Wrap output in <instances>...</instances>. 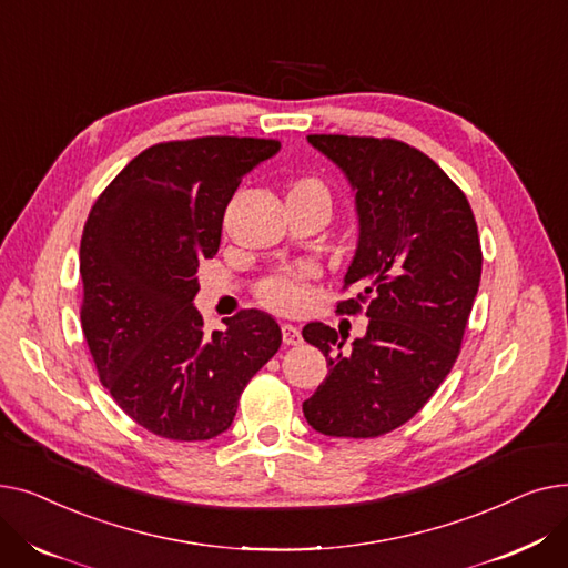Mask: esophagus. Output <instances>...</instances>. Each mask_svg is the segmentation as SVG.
I'll use <instances>...</instances> for the list:
<instances>
[{
  "label": "esophagus",
  "mask_w": 568,
  "mask_h": 568,
  "mask_svg": "<svg viewBox=\"0 0 568 568\" xmlns=\"http://www.w3.org/2000/svg\"><path fill=\"white\" fill-rule=\"evenodd\" d=\"M281 334H283V343L285 345H300L304 338H302V332L296 329L294 324H281Z\"/></svg>",
  "instance_id": "esophagus-1"
}]
</instances>
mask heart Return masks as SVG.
Wrapping results in <instances>:
<instances>
[{
	"instance_id": "b5f03b06",
	"label": "heart",
	"mask_w": 568,
	"mask_h": 568,
	"mask_svg": "<svg viewBox=\"0 0 568 568\" xmlns=\"http://www.w3.org/2000/svg\"><path fill=\"white\" fill-rule=\"evenodd\" d=\"M292 191L324 193V186L317 182V179L306 176V179H300V182L292 186ZM313 276H315V268L308 264L281 268V272L268 274L257 283V300L278 313L302 311L308 302V281Z\"/></svg>"
}]
</instances>
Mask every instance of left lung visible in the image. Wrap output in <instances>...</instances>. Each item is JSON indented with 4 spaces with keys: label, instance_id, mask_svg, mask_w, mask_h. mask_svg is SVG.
Instances as JSON below:
<instances>
[{
    "label": "left lung",
    "instance_id": "8db88e82",
    "mask_svg": "<svg viewBox=\"0 0 568 568\" xmlns=\"http://www.w3.org/2000/svg\"><path fill=\"white\" fill-rule=\"evenodd\" d=\"M356 191L359 246L338 302L371 317L364 338L345 341L322 322L304 341L329 375L304 403L322 435L368 439L419 412L452 373L481 281V242L465 193L433 159L394 138L308 135Z\"/></svg>",
    "mask_w": 568,
    "mask_h": 568
}]
</instances>
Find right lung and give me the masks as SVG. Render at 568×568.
Masks as SVG:
<instances>
[{
	"mask_svg": "<svg viewBox=\"0 0 568 568\" xmlns=\"http://www.w3.org/2000/svg\"><path fill=\"white\" fill-rule=\"evenodd\" d=\"M278 140L209 135L144 149L94 202L82 230V334L99 379L131 419L165 439L225 433L281 326L239 311L206 334L197 266L221 244L225 206Z\"/></svg>",
	"mask_w": 568,
	"mask_h": 568,
	"instance_id": "right-lung-1",
	"label": "right lung"
}]
</instances>
